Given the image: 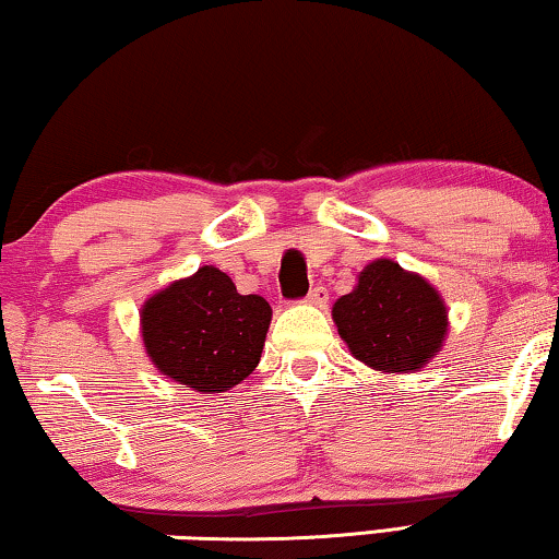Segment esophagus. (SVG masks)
Instances as JSON below:
<instances>
[{
	"label": "esophagus",
	"mask_w": 559,
	"mask_h": 559,
	"mask_svg": "<svg viewBox=\"0 0 559 559\" xmlns=\"http://www.w3.org/2000/svg\"><path fill=\"white\" fill-rule=\"evenodd\" d=\"M326 301H329V290L323 288V286H313L311 290H308L306 304H311V306H326Z\"/></svg>",
	"instance_id": "esophagus-1"
}]
</instances>
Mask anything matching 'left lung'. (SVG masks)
Returning <instances> with one entry per match:
<instances>
[{
    "mask_svg": "<svg viewBox=\"0 0 559 559\" xmlns=\"http://www.w3.org/2000/svg\"><path fill=\"white\" fill-rule=\"evenodd\" d=\"M331 313L356 359L386 373H409L435 359L449 323L439 290L389 258L366 265Z\"/></svg>",
    "mask_w": 559,
    "mask_h": 559,
    "instance_id": "left-lung-1",
    "label": "left lung"
}]
</instances>
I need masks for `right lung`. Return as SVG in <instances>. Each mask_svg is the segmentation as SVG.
Instances as JSON below:
<instances>
[{
    "mask_svg": "<svg viewBox=\"0 0 559 559\" xmlns=\"http://www.w3.org/2000/svg\"><path fill=\"white\" fill-rule=\"evenodd\" d=\"M261 296H240L226 273L203 265L150 296L140 323L155 369L203 394L240 384L261 361L271 326Z\"/></svg>",
    "mask_w": 559,
    "mask_h": 559,
    "instance_id": "add662e5",
    "label": "right lung"
}]
</instances>
